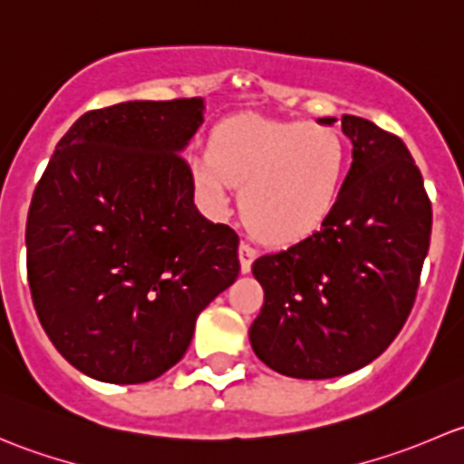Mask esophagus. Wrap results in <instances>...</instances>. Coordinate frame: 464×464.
Segmentation results:
<instances>
[{"label": "esophagus", "instance_id": "obj_1", "mask_svg": "<svg viewBox=\"0 0 464 464\" xmlns=\"http://www.w3.org/2000/svg\"><path fill=\"white\" fill-rule=\"evenodd\" d=\"M256 256H258V251H256L254 246L249 245V242H242V245H240V266H242V271H245V274L251 269Z\"/></svg>", "mask_w": 464, "mask_h": 464}]
</instances>
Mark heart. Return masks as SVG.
Instances as JSON below:
<instances>
[{
    "instance_id": "1",
    "label": "heart",
    "mask_w": 464,
    "mask_h": 464,
    "mask_svg": "<svg viewBox=\"0 0 464 464\" xmlns=\"http://www.w3.org/2000/svg\"><path fill=\"white\" fill-rule=\"evenodd\" d=\"M348 150L339 130L321 123L237 114L210 132L208 154L190 161L195 188L210 210H224L231 184L240 210L266 242H294L321 227L341 193Z\"/></svg>"
}]
</instances>
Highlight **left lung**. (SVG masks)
Segmentation results:
<instances>
[{"label":"left lung","instance_id":"1","mask_svg":"<svg viewBox=\"0 0 464 464\" xmlns=\"http://www.w3.org/2000/svg\"><path fill=\"white\" fill-rule=\"evenodd\" d=\"M336 119H323L332 125ZM353 166L319 231L254 262L265 289L249 339L262 363L296 379L359 371L413 310L431 242V199L397 134L343 114Z\"/></svg>","mask_w":464,"mask_h":464}]
</instances>
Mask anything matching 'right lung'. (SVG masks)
I'll use <instances>...</instances> for the list:
<instances>
[{
    "instance_id": "1",
    "label": "right lung",
    "mask_w": 464,
    "mask_h": 464,
    "mask_svg": "<svg viewBox=\"0 0 464 464\" xmlns=\"http://www.w3.org/2000/svg\"><path fill=\"white\" fill-rule=\"evenodd\" d=\"M202 98L82 114L55 145L26 219L33 307L85 375L141 383L188 350L199 312L240 274V237L195 206L181 150Z\"/></svg>"
}]
</instances>
